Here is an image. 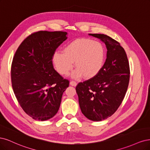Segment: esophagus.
Returning a JSON list of instances; mask_svg holds the SVG:
<instances>
[{
  "label": "esophagus",
  "instance_id": "obj_1",
  "mask_svg": "<svg viewBox=\"0 0 150 150\" xmlns=\"http://www.w3.org/2000/svg\"><path fill=\"white\" fill-rule=\"evenodd\" d=\"M70 85L71 86H76V85H77V83H76L75 81H70Z\"/></svg>",
  "mask_w": 150,
  "mask_h": 150
}]
</instances>
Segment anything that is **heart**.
Masks as SVG:
<instances>
[{"label": "heart", "mask_w": 150, "mask_h": 150, "mask_svg": "<svg viewBox=\"0 0 150 150\" xmlns=\"http://www.w3.org/2000/svg\"><path fill=\"white\" fill-rule=\"evenodd\" d=\"M105 50L101 42L90 38H77L70 42L64 49V53L56 52L52 56L55 69L61 75H66L73 68L76 70L71 74L79 79L83 75L90 79L97 75L103 69Z\"/></svg>", "instance_id": "1"}]
</instances>
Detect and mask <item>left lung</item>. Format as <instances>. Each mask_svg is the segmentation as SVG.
<instances>
[{
    "label": "left lung",
    "instance_id": "8db88e82",
    "mask_svg": "<svg viewBox=\"0 0 150 150\" xmlns=\"http://www.w3.org/2000/svg\"><path fill=\"white\" fill-rule=\"evenodd\" d=\"M88 35L105 43L107 59L97 75L80 82L75 89L82 113L90 120L99 122L111 117L122 103L129 84V66L120 43L107 35Z\"/></svg>",
    "mask_w": 150,
    "mask_h": 150
}]
</instances>
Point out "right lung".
<instances>
[{"label": "right lung", "instance_id": "obj_1", "mask_svg": "<svg viewBox=\"0 0 150 150\" xmlns=\"http://www.w3.org/2000/svg\"><path fill=\"white\" fill-rule=\"evenodd\" d=\"M67 35L61 31L33 33L22 42L13 58L14 94L24 112L35 120L54 117L69 86V81L55 71L52 64V56Z\"/></svg>", "mask_w": 150, "mask_h": 150}]
</instances>
